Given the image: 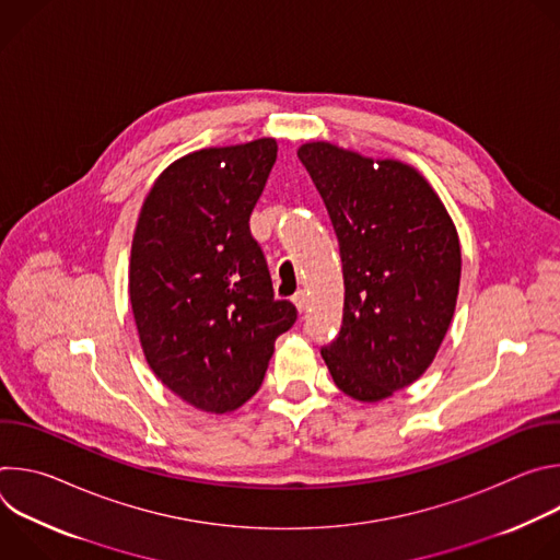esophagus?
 <instances>
[{
	"label": "esophagus",
	"instance_id": "obj_1",
	"mask_svg": "<svg viewBox=\"0 0 560 560\" xmlns=\"http://www.w3.org/2000/svg\"><path fill=\"white\" fill-rule=\"evenodd\" d=\"M292 303L296 305L299 312H303V310L307 307V294H305V290H299V292L292 296Z\"/></svg>",
	"mask_w": 560,
	"mask_h": 560
}]
</instances>
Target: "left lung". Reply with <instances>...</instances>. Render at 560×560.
Listing matches in <instances>:
<instances>
[{
  "instance_id": "1",
  "label": "left lung",
  "mask_w": 560,
  "mask_h": 560,
  "mask_svg": "<svg viewBox=\"0 0 560 560\" xmlns=\"http://www.w3.org/2000/svg\"><path fill=\"white\" fill-rule=\"evenodd\" d=\"M332 219L343 261V326L322 350L337 387L389 398L432 365L456 310L460 244L430 182L398 159L330 141L296 150Z\"/></svg>"
}]
</instances>
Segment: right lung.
<instances>
[{
	"mask_svg": "<svg viewBox=\"0 0 560 560\" xmlns=\"http://www.w3.org/2000/svg\"><path fill=\"white\" fill-rule=\"evenodd\" d=\"M277 139L188 152L143 199L128 292L143 357L188 406L223 415L259 389L296 307L275 299L250 214Z\"/></svg>",
	"mask_w": 560,
	"mask_h": 560,
	"instance_id": "obj_1",
	"label": "right lung"
}]
</instances>
